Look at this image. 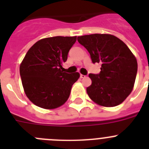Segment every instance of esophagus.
<instances>
[{"instance_id": "1", "label": "esophagus", "mask_w": 149, "mask_h": 149, "mask_svg": "<svg viewBox=\"0 0 149 149\" xmlns=\"http://www.w3.org/2000/svg\"><path fill=\"white\" fill-rule=\"evenodd\" d=\"M85 77H86V75H84V74H81V78H85Z\"/></svg>"}]
</instances>
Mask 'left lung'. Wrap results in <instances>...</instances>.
I'll return each mask as SVG.
<instances>
[{
  "instance_id": "8db88e82",
  "label": "left lung",
  "mask_w": 149,
  "mask_h": 149,
  "mask_svg": "<svg viewBox=\"0 0 149 149\" xmlns=\"http://www.w3.org/2000/svg\"><path fill=\"white\" fill-rule=\"evenodd\" d=\"M77 41L90 54L93 63H101L98 74H89L86 88L89 98L102 107L120 104L134 89L137 61L121 39L111 34L95 33L78 36Z\"/></svg>"
}]
</instances>
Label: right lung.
<instances>
[{
    "mask_svg": "<svg viewBox=\"0 0 149 149\" xmlns=\"http://www.w3.org/2000/svg\"><path fill=\"white\" fill-rule=\"evenodd\" d=\"M77 36L44 38L28 50L20 64L24 91L33 104L46 110L66 102L78 72H63V64Z\"/></svg>",
    "mask_w": 149,
    "mask_h": 149,
    "instance_id": "right-lung-1",
    "label": "right lung"
}]
</instances>
